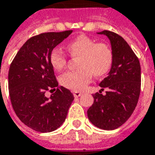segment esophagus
<instances>
[{
    "label": "esophagus",
    "mask_w": 155,
    "mask_h": 155,
    "mask_svg": "<svg viewBox=\"0 0 155 155\" xmlns=\"http://www.w3.org/2000/svg\"><path fill=\"white\" fill-rule=\"evenodd\" d=\"M81 94H82V93L80 92V91H74V92L73 93V95H74V97H79V96H81Z\"/></svg>",
    "instance_id": "1"
}]
</instances>
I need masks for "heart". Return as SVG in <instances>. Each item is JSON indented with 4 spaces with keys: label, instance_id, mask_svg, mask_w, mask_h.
Segmentation results:
<instances>
[{
    "label": "heart",
    "instance_id": "obj_1",
    "mask_svg": "<svg viewBox=\"0 0 155 155\" xmlns=\"http://www.w3.org/2000/svg\"><path fill=\"white\" fill-rule=\"evenodd\" d=\"M72 57H79L80 70L68 71L60 77V83L65 88L81 91L91 81L93 74L103 76L111 70L113 63V51L110 45L98 42L86 36L80 35L66 45ZM49 62L55 70H61L67 64V56L59 48H54L49 54Z\"/></svg>",
    "mask_w": 155,
    "mask_h": 155
}]
</instances>
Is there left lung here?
I'll use <instances>...</instances> for the list:
<instances>
[{
  "label": "left lung",
  "instance_id": "obj_1",
  "mask_svg": "<svg viewBox=\"0 0 155 155\" xmlns=\"http://www.w3.org/2000/svg\"><path fill=\"white\" fill-rule=\"evenodd\" d=\"M111 41L113 63L108 76L100 83L106 95L93 94L94 102L87 111L93 125L104 130H113L129 118L138 104L141 89V67L133 49L116 32L104 30Z\"/></svg>",
  "mask_w": 155,
  "mask_h": 155
}]
</instances>
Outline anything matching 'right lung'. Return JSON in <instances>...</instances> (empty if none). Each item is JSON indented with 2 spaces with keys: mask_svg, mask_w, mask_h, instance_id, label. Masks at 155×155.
I'll return each instance as SVG.
<instances>
[{
  "mask_svg": "<svg viewBox=\"0 0 155 155\" xmlns=\"http://www.w3.org/2000/svg\"><path fill=\"white\" fill-rule=\"evenodd\" d=\"M71 32H44L30 38L10 65L8 89L14 111L37 132L49 133L61 126L74 100L70 90L58 86L49 62L50 51ZM47 91L53 93L50 98L45 96Z\"/></svg>",
  "mask_w": 155,
  "mask_h": 155,
  "instance_id": "right-lung-1",
  "label": "right lung"
}]
</instances>
